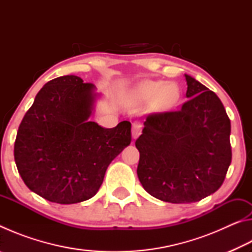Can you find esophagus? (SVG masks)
<instances>
[{
	"label": "esophagus",
	"mask_w": 252,
	"mask_h": 252,
	"mask_svg": "<svg viewBox=\"0 0 252 252\" xmlns=\"http://www.w3.org/2000/svg\"><path fill=\"white\" fill-rule=\"evenodd\" d=\"M141 131H142V126L140 122H134L133 125H132V138L136 139L138 136L141 134Z\"/></svg>",
	"instance_id": "34e87169"
}]
</instances>
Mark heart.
Listing matches in <instances>:
<instances>
[{"instance_id": "1", "label": "heart", "mask_w": 252, "mask_h": 252, "mask_svg": "<svg viewBox=\"0 0 252 252\" xmlns=\"http://www.w3.org/2000/svg\"><path fill=\"white\" fill-rule=\"evenodd\" d=\"M180 100V91L177 85L163 81H146L139 85L132 97V104L142 105L151 103L157 111H169Z\"/></svg>"}]
</instances>
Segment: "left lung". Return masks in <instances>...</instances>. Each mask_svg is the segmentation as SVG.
<instances>
[{
	"label": "left lung",
	"mask_w": 252,
	"mask_h": 252,
	"mask_svg": "<svg viewBox=\"0 0 252 252\" xmlns=\"http://www.w3.org/2000/svg\"><path fill=\"white\" fill-rule=\"evenodd\" d=\"M187 102L174 112L155 113L136 139L138 178L162 201L191 203L215 193L231 163V125L222 102L185 74Z\"/></svg>",
	"instance_id": "obj_1"
}]
</instances>
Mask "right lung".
I'll return each instance as SVG.
<instances>
[{
	"label": "right lung",
	"mask_w": 252,
	"mask_h": 252,
	"mask_svg": "<svg viewBox=\"0 0 252 252\" xmlns=\"http://www.w3.org/2000/svg\"><path fill=\"white\" fill-rule=\"evenodd\" d=\"M99 93L64 75L44 84L19 126L14 159L30 190L51 202L92 198L109 164L131 143V123L105 129L90 121Z\"/></svg>",
	"instance_id": "1"
}]
</instances>
